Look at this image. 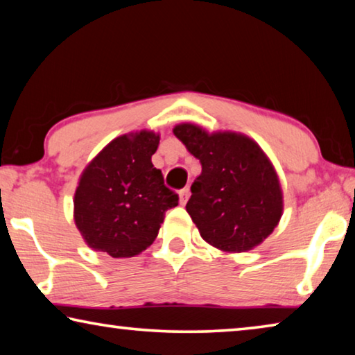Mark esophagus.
Returning a JSON list of instances; mask_svg holds the SVG:
<instances>
[{"instance_id": "obj_1", "label": "esophagus", "mask_w": 355, "mask_h": 355, "mask_svg": "<svg viewBox=\"0 0 355 355\" xmlns=\"http://www.w3.org/2000/svg\"><path fill=\"white\" fill-rule=\"evenodd\" d=\"M178 196H180V203H182V205H184V203L188 202V199H189V188H188V186H186V188H183L182 191H180Z\"/></svg>"}]
</instances>
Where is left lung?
<instances>
[{"mask_svg":"<svg viewBox=\"0 0 355 355\" xmlns=\"http://www.w3.org/2000/svg\"><path fill=\"white\" fill-rule=\"evenodd\" d=\"M173 135L202 164L186 211L203 241L225 254L260 245L284 214V191L263 148L243 133L178 123Z\"/></svg>","mask_w":355,"mask_h":355,"instance_id":"obj_1","label":"left lung"}]
</instances>
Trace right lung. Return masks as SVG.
I'll return each mask as SVG.
<instances>
[{
	"label": "right lung",
	"instance_id": "right-lung-1",
	"mask_svg": "<svg viewBox=\"0 0 355 355\" xmlns=\"http://www.w3.org/2000/svg\"><path fill=\"white\" fill-rule=\"evenodd\" d=\"M159 133L117 136L84 167L73 197V220L89 248L112 258L139 255L152 245L178 196L152 163Z\"/></svg>",
	"mask_w": 355,
	"mask_h": 355
}]
</instances>
